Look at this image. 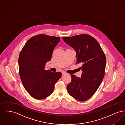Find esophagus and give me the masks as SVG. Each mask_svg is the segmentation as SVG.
Here are the masks:
<instances>
[{
    "instance_id": "34e87169",
    "label": "esophagus",
    "mask_w": 125,
    "mask_h": 125,
    "mask_svg": "<svg viewBox=\"0 0 125 125\" xmlns=\"http://www.w3.org/2000/svg\"><path fill=\"white\" fill-rule=\"evenodd\" d=\"M65 74H66V73L65 72H62V75H65Z\"/></svg>"
}]
</instances>
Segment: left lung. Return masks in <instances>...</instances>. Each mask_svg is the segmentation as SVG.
Returning a JSON list of instances; mask_svg holds the SVG:
<instances>
[{
	"instance_id": "1",
	"label": "left lung",
	"mask_w": 125,
	"mask_h": 125,
	"mask_svg": "<svg viewBox=\"0 0 125 125\" xmlns=\"http://www.w3.org/2000/svg\"><path fill=\"white\" fill-rule=\"evenodd\" d=\"M66 43L76 52V64L83 71L81 77L71 74L67 84L68 93L79 101H85L95 93L105 74L106 57L95 38L87 34L63 37Z\"/></svg>"
}]
</instances>
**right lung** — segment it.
<instances>
[{
  "mask_svg": "<svg viewBox=\"0 0 125 125\" xmlns=\"http://www.w3.org/2000/svg\"><path fill=\"white\" fill-rule=\"evenodd\" d=\"M60 41V37L43 34L33 36L20 53V76L25 89L35 99L41 100L50 95L55 83L62 76L60 72L54 73L44 69Z\"/></svg>",
  "mask_w": 125,
  "mask_h": 125,
  "instance_id": "right-lung-1",
  "label": "right lung"
}]
</instances>
